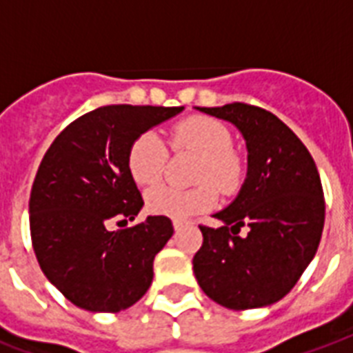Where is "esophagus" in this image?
I'll list each match as a JSON object with an SVG mask.
<instances>
[{"label":"esophagus","mask_w":353,"mask_h":353,"mask_svg":"<svg viewBox=\"0 0 353 353\" xmlns=\"http://www.w3.org/2000/svg\"><path fill=\"white\" fill-rule=\"evenodd\" d=\"M183 227H185V223H183V221H179V220H174V229H176L177 232L181 231Z\"/></svg>","instance_id":"1"}]
</instances>
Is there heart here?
Listing matches in <instances>:
<instances>
[{
  "label": "heart",
  "mask_w": 353,
  "mask_h": 353,
  "mask_svg": "<svg viewBox=\"0 0 353 353\" xmlns=\"http://www.w3.org/2000/svg\"><path fill=\"white\" fill-rule=\"evenodd\" d=\"M174 150H187L199 155L194 181L198 187L181 190L174 187H154L146 192L150 212L185 220L214 207L216 188L223 194L238 190L241 181V163L232 152L231 132L225 124L203 115H194L177 122L170 132ZM168 150L154 132L141 133L128 152V172L137 185L148 187L161 179L165 170ZM212 182V185L210 183Z\"/></svg>",
  "instance_id": "obj_1"
}]
</instances>
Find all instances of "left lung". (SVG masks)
<instances>
[{
    "label": "left lung",
    "instance_id": "8db88e82",
    "mask_svg": "<svg viewBox=\"0 0 353 353\" xmlns=\"http://www.w3.org/2000/svg\"><path fill=\"white\" fill-rule=\"evenodd\" d=\"M232 122L247 144V177L218 229L199 225L203 245L194 274L212 301L229 310L263 307L284 299L317 252L324 194L315 161L271 112L232 102L198 108ZM241 226L250 232L239 236Z\"/></svg>",
    "mask_w": 353,
    "mask_h": 353
}]
</instances>
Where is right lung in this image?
<instances>
[{
	"instance_id": "add662e5",
	"label": "right lung",
	"mask_w": 353,
	"mask_h": 353,
	"mask_svg": "<svg viewBox=\"0 0 353 353\" xmlns=\"http://www.w3.org/2000/svg\"><path fill=\"white\" fill-rule=\"evenodd\" d=\"M181 110L97 108L60 132L43 155L30 190V240L47 280L74 306L117 313L148 291L154 258L174 227L166 216L124 227L144 205L128 152L141 133ZM115 219L119 229L112 232Z\"/></svg>"
}]
</instances>
